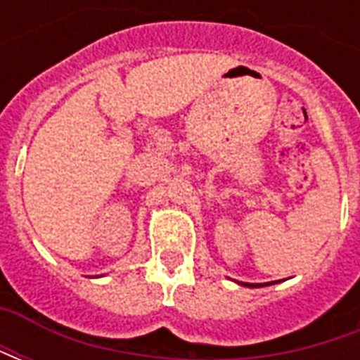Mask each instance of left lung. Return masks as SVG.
I'll return each instance as SVG.
<instances>
[{
  "instance_id": "left-lung-1",
  "label": "left lung",
  "mask_w": 360,
  "mask_h": 360,
  "mask_svg": "<svg viewBox=\"0 0 360 360\" xmlns=\"http://www.w3.org/2000/svg\"><path fill=\"white\" fill-rule=\"evenodd\" d=\"M237 283L243 287H266V285H274V283H279V279L278 281H268V283H247V281H237Z\"/></svg>"
}]
</instances>
